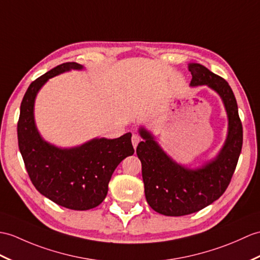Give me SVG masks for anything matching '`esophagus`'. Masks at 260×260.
<instances>
[{
    "instance_id": "1",
    "label": "esophagus",
    "mask_w": 260,
    "mask_h": 260,
    "mask_svg": "<svg viewBox=\"0 0 260 260\" xmlns=\"http://www.w3.org/2000/svg\"><path fill=\"white\" fill-rule=\"evenodd\" d=\"M140 137H138L136 134H134L132 136V144H133V146H134V148H136L137 147V145H138V143H140Z\"/></svg>"
}]
</instances>
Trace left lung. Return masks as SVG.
Wrapping results in <instances>:
<instances>
[{"mask_svg": "<svg viewBox=\"0 0 260 260\" xmlns=\"http://www.w3.org/2000/svg\"><path fill=\"white\" fill-rule=\"evenodd\" d=\"M190 86L207 85L220 96L228 117V134L219 154L196 170L173 160L144 127L136 153L142 162L145 197L155 212L165 216L196 213L217 201L231 183L243 146V125L233 89L224 78L204 65L190 63Z\"/></svg>", "mask_w": 260, "mask_h": 260, "instance_id": "obj_1", "label": "left lung"}]
</instances>
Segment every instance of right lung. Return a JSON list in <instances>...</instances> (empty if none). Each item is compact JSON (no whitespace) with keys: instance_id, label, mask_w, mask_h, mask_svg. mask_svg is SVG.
Here are the masks:
<instances>
[{"instance_id":"1","label":"right lung","mask_w":260,"mask_h":260,"mask_svg":"<svg viewBox=\"0 0 260 260\" xmlns=\"http://www.w3.org/2000/svg\"><path fill=\"white\" fill-rule=\"evenodd\" d=\"M82 69L75 62L63 63L36 78L22 100L17 123L19 148L35 188L59 206L74 210L99 206L107 195L117 165L134 154L131 133L114 140L94 138L72 148H58L41 137L34 120L39 90L48 78Z\"/></svg>"}]
</instances>
